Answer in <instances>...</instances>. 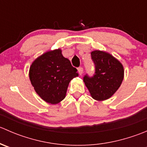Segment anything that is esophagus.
<instances>
[{
    "instance_id": "34e87169",
    "label": "esophagus",
    "mask_w": 147,
    "mask_h": 147,
    "mask_svg": "<svg viewBox=\"0 0 147 147\" xmlns=\"http://www.w3.org/2000/svg\"><path fill=\"white\" fill-rule=\"evenodd\" d=\"M78 72H79L80 75H82V73H83V68L82 67H79L78 69Z\"/></svg>"
}]
</instances>
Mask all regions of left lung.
<instances>
[{"instance_id": "left-lung-1", "label": "left lung", "mask_w": 147, "mask_h": 147, "mask_svg": "<svg viewBox=\"0 0 147 147\" xmlns=\"http://www.w3.org/2000/svg\"><path fill=\"white\" fill-rule=\"evenodd\" d=\"M91 56L95 72L92 77L84 75L83 81L94 100L104 101L119 89L124 79V67L117 59L106 52L94 50Z\"/></svg>"}]
</instances>
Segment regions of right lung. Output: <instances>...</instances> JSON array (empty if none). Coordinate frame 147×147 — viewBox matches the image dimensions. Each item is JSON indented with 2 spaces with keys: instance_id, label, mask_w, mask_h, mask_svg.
Wrapping results in <instances>:
<instances>
[{
  "instance_id": "right-lung-1",
  "label": "right lung",
  "mask_w": 147,
  "mask_h": 147,
  "mask_svg": "<svg viewBox=\"0 0 147 147\" xmlns=\"http://www.w3.org/2000/svg\"><path fill=\"white\" fill-rule=\"evenodd\" d=\"M78 69L63 57L60 49L39 56L30 67L29 78L37 94L47 103H59L65 99L69 83L78 76Z\"/></svg>"
}]
</instances>
